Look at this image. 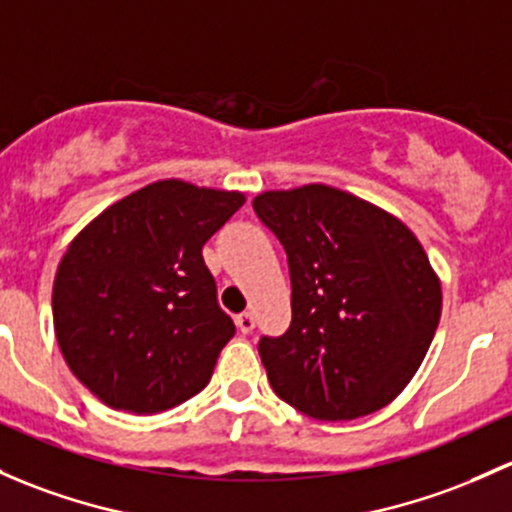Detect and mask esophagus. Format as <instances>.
I'll use <instances>...</instances> for the list:
<instances>
[{
  "label": "esophagus",
  "mask_w": 512,
  "mask_h": 512,
  "mask_svg": "<svg viewBox=\"0 0 512 512\" xmlns=\"http://www.w3.org/2000/svg\"><path fill=\"white\" fill-rule=\"evenodd\" d=\"M235 324H238L242 333H252V328H255V316L247 314V311H245V314H240L238 319H235Z\"/></svg>",
  "instance_id": "esophagus-1"
}]
</instances>
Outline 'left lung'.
<instances>
[{
  "label": "left lung",
  "mask_w": 512,
  "mask_h": 512,
  "mask_svg": "<svg viewBox=\"0 0 512 512\" xmlns=\"http://www.w3.org/2000/svg\"><path fill=\"white\" fill-rule=\"evenodd\" d=\"M287 250L292 324L262 338L272 390L324 422L390 405L414 378L441 316V282L417 235L375 203L326 184L257 193Z\"/></svg>",
  "instance_id": "obj_1"
}]
</instances>
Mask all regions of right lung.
Returning <instances> with one entry per match:
<instances>
[{
    "instance_id": "obj_1",
    "label": "right lung",
    "mask_w": 512,
    "mask_h": 512,
    "mask_svg": "<svg viewBox=\"0 0 512 512\" xmlns=\"http://www.w3.org/2000/svg\"><path fill=\"white\" fill-rule=\"evenodd\" d=\"M242 203V191L154 181L63 252L53 331L71 373L107 407L157 414L208 385L235 326L201 250Z\"/></svg>"
}]
</instances>
